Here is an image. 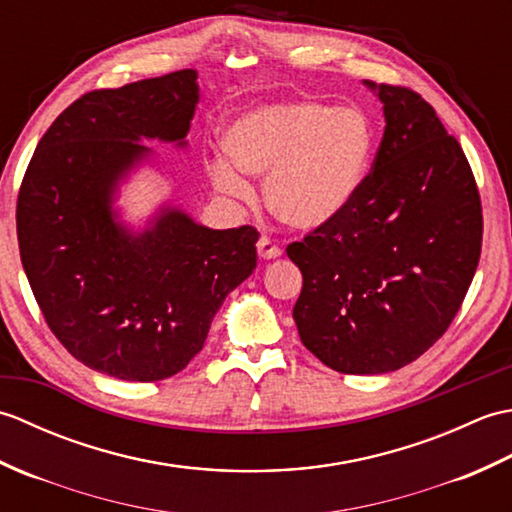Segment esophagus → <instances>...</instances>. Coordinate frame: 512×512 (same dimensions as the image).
Masks as SVG:
<instances>
[{
	"label": "esophagus",
	"mask_w": 512,
	"mask_h": 512,
	"mask_svg": "<svg viewBox=\"0 0 512 512\" xmlns=\"http://www.w3.org/2000/svg\"><path fill=\"white\" fill-rule=\"evenodd\" d=\"M257 253L262 259H275V257L281 255V248L273 242V239L262 235V237H259V242H257Z\"/></svg>",
	"instance_id": "1"
}]
</instances>
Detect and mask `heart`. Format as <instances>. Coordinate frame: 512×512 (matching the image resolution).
Masks as SVG:
<instances>
[{"instance_id":"1","label":"heart","mask_w":512,"mask_h":512,"mask_svg":"<svg viewBox=\"0 0 512 512\" xmlns=\"http://www.w3.org/2000/svg\"><path fill=\"white\" fill-rule=\"evenodd\" d=\"M231 162H211L215 189L250 198L239 171L266 176V204L281 222L312 231L336 220L356 198L372 158V127L350 107L284 103L259 107L226 129Z\"/></svg>"}]
</instances>
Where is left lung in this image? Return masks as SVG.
<instances>
[{
	"label": "left lung",
	"instance_id": "left-lung-1",
	"mask_svg": "<svg viewBox=\"0 0 512 512\" xmlns=\"http://www.w3.org/2000/svg\"><path fill=\"white\" fill-rule=\"evenodd\" d=\"M385 134L356 198L286 253L303 275L301 343L341 374H385L447 332L482 253L469 160L418 92L376 85Z\"/></svg>",
	"mask_w": 512,
	"mask_h": 512
}]
</instances>
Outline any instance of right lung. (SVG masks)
<instances>
[{
  "label": "right lung",
  "mask_w": 512,
  "mask_h": 512,
  "mask_svg": "<svg viewBox=\"0 0 512 512\" xmlns=\"http://www.w3.org/2000/svg\"><path fill=\"white\" fill-rule=\"evenodd\" d=\"M195 70L92 90L35 149L17 195V239L48 328L96 372L151 383L182 372L215 312L257 266L255 226L213 231L162 209L145 233L114 220L116 182L149 156L140 138L184 145Z\"/></svg>",
  "instance_id": "right-lung-1"
}]
</instances>
